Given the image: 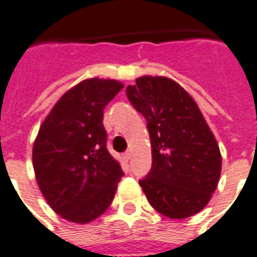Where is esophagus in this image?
<instances>
[{"label": "esophagus", "mask_w": 257, "mask_h": 257, "mask_svg": "<svg viewBox=\"0 0 257 257\" xmlns=\"http://www.w3.org/2000/svg\"><path fill=\"white\" fill-rule=\"evenodd\" d=\"M124 159L125 162H129V159H131V152H129V151H126L124 154Z\"/></svg>", "instance_id": "esophagus-1"}]
</instances>
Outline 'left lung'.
Wrapping results in <instances>:
<instances>
[{
  "label": "left lung",
  "mask_w": 257,
  "mask_h": 257,
  "mask_svg": "<svg viewBox=\"0 0 257 257\" xmlns=\"http://www.w3.org/2000/svg\"><path fill=\"white\" fill-rule=\"evenodd\" d=\"M147 121L152 167L139 181L151 206L168 218H187L210 201L221 174V154L197 103L164 76H142L126 87Z\"/></svg>",
  "instance_id": "8db88e82"
}]
</instances>
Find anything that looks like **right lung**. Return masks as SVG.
<instances>
[{
  "instance_id": "1",
  "label": "right lung",
  "mask_w": 257,
  "mask_h": 257,
  "mask_svg": "<svg viewBox=\"0 0 257 257\" xmlns=\"http://www.w3.org/2000/svg\"><path fill=\"white\" fill-rule=\"evenodd\" d=\"M122 83L86 79L68 90L39 131L32 160L40 191L66 220L87 224L114 198L124 171L106 148L103 109Z\"/></svg>"
}]
</instances>
